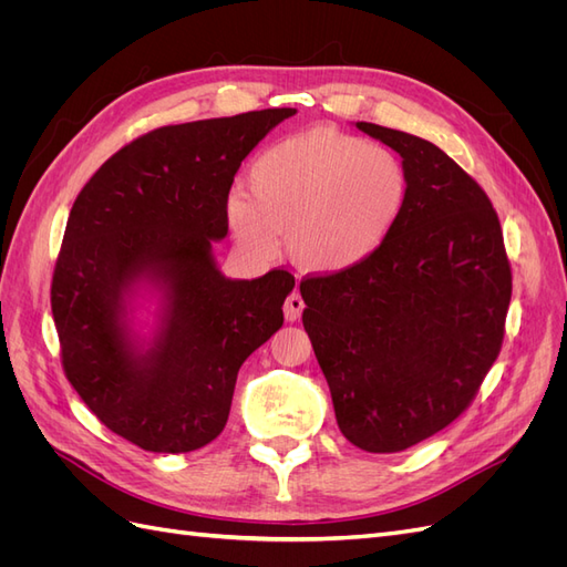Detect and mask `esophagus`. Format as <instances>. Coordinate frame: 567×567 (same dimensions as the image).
<instances>
[{"label": "esophagus", "mask_w": 567, "mask_h": 567, "mask_svg": "<svg viewBox=\"0 0 567 567\" xmlns=\"http://www.w3.org/2000/svg\"><path fill=\"white\" fill-rule=\"evenodd\" d=\"M302 310H305L302 296L298 293V290H293V293H290V296L286 298V302H284V315H286L288 321H296V319H300Z\"/></svg>", "instance_id": "obj_1"}]
</instances>
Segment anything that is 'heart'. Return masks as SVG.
<instances>
[{"label":"heart","mask_w":567,"mask_h":567,"mask_svg":"<svg viewBox=\"0 0 567 567\" xmlns=\"http://www.w3.org/2000/svg\"><path fill=\"white\" fill-rule=\"evenodd\" d=\"M409 173L394 151L331 127L269 146L246 175V196L227 203L229 229L252 255H271L286 234L290 260L338 274L381 250L406 208Z\"/></svg>","instance_id":"obj_1"}]
</instances>
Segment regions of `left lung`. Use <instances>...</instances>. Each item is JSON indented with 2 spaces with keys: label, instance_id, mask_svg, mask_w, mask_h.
<instances>
[{
  "label": "left lung",
  "instance_id": "1",
  "mask_svg": "<svg viewBox=\"0 0 567 567\" xmlns=\"http://www.w3.org/2000/svg\"><path fill=\"white\" fill-rule=\"evenodd\" d=\"M357 127L402 156L406 208L367 262L307 274L302 323L340 433L392 454L471 406L502 352L513 274L499 217L466 169L421 136Z\"/></svg>",
  "mask_w": 567,
  "mask_h": 567
}]
</instances>
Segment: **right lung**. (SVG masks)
Instances as JSON below:
<instances>
[{"label":"right lung","instance_id":"right-lung-1","mask_svg":"<svg viewBox=\"0 0 567 567\" xmlns=\"http://www.w3.org/2000/svg\"><path fill=\"white\" fill-rule=\"evenodd\" d=\"M293 113L151 130L113 153L73 203L51 277L61 367L92 414L136 447L184 454L213 442L238 369L281 329L293 274L225 279L210 244L229 231L241 161ZM142 276L166 286L168 312L154 348L134 355L118 319Z\"/></svg>","mask_w":567,"mask_h":567}]
</instances>
